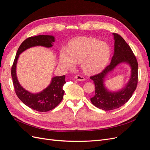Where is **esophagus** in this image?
Instances as JSON below:
<instances>
[{
	"mask_svg": "<svg viewBox=\"0 0 150 150\" xmlns=\"http://www.w3.org/2000/svg\"><path fill=\"white\" fill-rule=\"evenodd\" d=\"M75 79H76V80L80 81H83L85 80V78H84V77L83 76H82V75H81V74L76 75V76H75Z\"/></svg>",
	"mask_w": 150,
	"mask_h": 150,
	"instance_id": "esophagus-1",
	"label": "esophagus"
}]
</instances>
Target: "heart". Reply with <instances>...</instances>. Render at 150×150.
Returning <instances> with one entry per match:
<instances>
[{"label":"heart","mask_w":150,"mask_h":150,"mask_svg":"<svg viewBox=\"0 0 150 150\" xmlns=\"http://www.w3.org/2000/svg\"><path fill=\"white\" fill-rule=\"evenodd\" d=\"M110 49L108 44L94 38H81L72 42L67 53L62 51L60 62L67 69L74 68L76 62H82V67L86 72L100 70L108 63Z\"/></svg>","instance_id":"heart-1"}]
</instances>
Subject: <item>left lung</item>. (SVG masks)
I'll return each instance as SVG.
<instances>
[{
	"label": "left lung",
	"mask_w": 150,
	"mask_h": 150,
	"mask_svg": "<svg viewBox=\"0 0 150 150\" xmlns=\"http://www.w3.org/2000/svg\"><path fill=\"white\" fill-rule=\"evenodd\" d=\"M115 38V52L110 64L100 72L90 76L95 84V94L91 98L93 105L104 111L119 108L128 102L137 87L138 81V61L130 46L125 39L117 33ZM126 62L132 67V76L126 87L117 93L109 92L103 84V79L108 72L120 63Z\"/></svg>",
	"instance_id": "obj_1"
}]
</instances>
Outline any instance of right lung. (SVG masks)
<instances>
[{
    "label": "right lung",
    "mask_w": 150,
    "mask_h": 150,
    "mask_svg": "<svg viewBox=\"0 0 150 150\" xmlns=\"http://www.w3.org/2000/svg\"><path fill=\"white\" fill-rule=\"evenodd\" d=\"M53 42V36L47 35H40L26 39L18 49L11 68L13 85L17 97L26 106L40 112L51 110L61 103L64 94L63 86L66 83L65 76L54 77L50 85L42 92L37 94L30 93L22 88L17 80L16 72L17 61L19 54L25 49L36 46L50 47L52 46Z\"/></svg>",
    "instance_id": "right-lung-1"
}]
</instances>
